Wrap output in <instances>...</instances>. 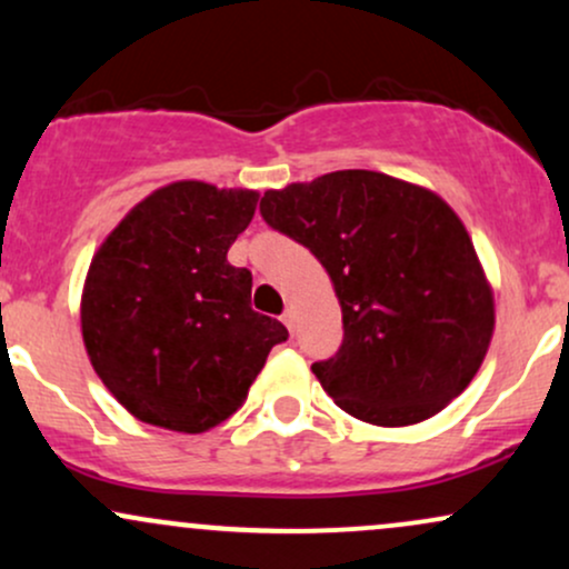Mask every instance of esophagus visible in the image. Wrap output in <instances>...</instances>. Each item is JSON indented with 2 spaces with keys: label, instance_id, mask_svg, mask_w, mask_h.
<instances>
[{
  "label": "esophagus",
  "instance_id": "1",
  "mask_svg": "<svg viewBox=\"0 0 569 569\" xmlns=\"http://www.w3.org/2000/svg\"><path fill=\"white\" fill-rule=\"evenodd\" d=\"M293 321H297V316H293V310H286V312H283V323L289 326V331H293Z\"/></svg>",
  "mask_w": 569,
  "mask_h": 569
}]
</instances>
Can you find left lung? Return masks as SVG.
Returning a JSON list of instances; mask_svg holds the SVG:
<instances>
[{"instance_id": "left-lung-1", "label": "left lung", "mask_w": 569, "mask_h": 569, "mask_svg": "<svg viewBox=\"0 0 569 569\" xmlns=\"http://www.w3.org/2000/svg\"><path fill=\"white\" fill-rule=\"evenodd\" d=\"M259 213L310 248L335 283L345 337L312 375L339 409L371 426H415L468 388L492 339V291L439 194L335 171L270 189Z\"/></svg>"}]
</instances>
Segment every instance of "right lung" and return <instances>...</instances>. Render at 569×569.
<instances>
[{"label":"right lung","instance_id":"add662e5","mask_svg":"<svg viewBox=\"0 0 569 569\" xmlns=\"http://www.w3.org/2000/svg\"><path fill=\"white\" fill-rule=\"evenodd\" d=\"M257 200L251 189L176 181L141 200L90 262L84 348L141 422L181 433L219 426L289 339L251 310V272L227 262Z\"/></svg>","mask_w":569,"mask_h":569}]
</instances>
